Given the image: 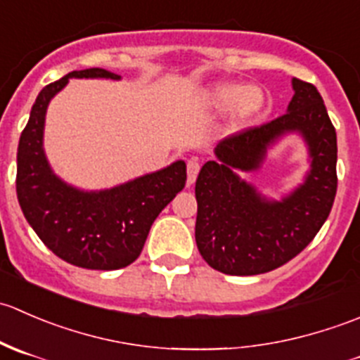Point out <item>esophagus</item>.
<instances>
[{
  "label": "esophagus",
  "mask_w": 360,
  "mask_h": 360,
  "mask_svg": "<svg viewBox=\"0 0 360 360\" xmlns=\"http://www.w3.org/2000/svg\"><path fill=\"white\" fill-rule=\"evenodd\" d=\"M188 184H193L195 181H197V176H198V170H200V163H198L197 158H191L190 162H188Z\"/></svg>",
  "instance_id": "1"
}]
</instances>
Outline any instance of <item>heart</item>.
I'll return each mask as SVG.
<instances>
[{"instance_id":"b5f03b06","label":"heart","mask_w":360,"mask_h":360,"mask_svg":"<svg viewBox=\"0 0 360 360\" xmlns=\"http://www.w3.org/2000/svg\"><path fill=\"white\" fill-rule=\"evenodd\" d=\"M202 101L207 108L216 111L231 108V123L242 125L264 110L266 94L261 86H249L238 82H219L203 90Z\"/></svg>"}]
</instances>
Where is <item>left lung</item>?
<instances>
[{"label": "left lung", "instance_id": "8db88e82", "mask_svg": "<svg viewBox=\"0 0 360 360\" xmlns=\"http://www.w3.org/2000/svg\"><path fill=\"white\" fill-rule=\"evenodd\" d=\"M294 96L285 115L266 125L228 137L214 148L195 184V240L203 259L226 275L275 270L301 252L317 235L335 202L336 130L321 94L292 78ZM296 133L309 153V170L281 201L264 198L240 177L260 168L267 151Z\"/></svg>", "mask_w": 360, "mask_h": 360}]
</instances>
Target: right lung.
Returning <instances> with one entry per match:
<instances>
[{
	"label": "right lung",
	"instance_id": "add662e5",
	"mask_svg": "<svg viewBox=\"0 0 360 360\" xmlns=\"http://www.w3.org/2000/svg\"><path fill=\"white\" fill-rule=\"evenodd\" d=\"M71 78L122 79L103 68L71 71L36 97L17 150V198L24 217L56 256L86 270H118L139 257L150 228L186 184V163L106 190H82L53 172L43 148L49 104Z\"/></svg>",
	"mask_w": 360,
	"mask_h": 360
}]
</instances>
